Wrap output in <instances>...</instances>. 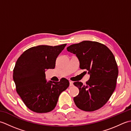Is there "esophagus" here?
Segmentation results:
<instances>
[{"label": "esophagus", "mask_w": 131, "mask_h": 131, "mask_svg": "<svg viewBox=\"0 0 131 131\" xmlns=\"http://www.w3.org/2000/svg\"><path fill=\"white\" fill-rule=\"evenodd\" d=\"M69 83H70V86H73V82L70 81L69 82Z\"/></svg>", "instance_id": "obj_1"}]
</instances>
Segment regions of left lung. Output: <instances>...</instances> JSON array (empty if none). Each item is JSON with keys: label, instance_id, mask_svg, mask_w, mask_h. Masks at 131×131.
<instances>
[{"label": "left lung", "instance_id": "1", "mask_svg": "<svg viewBox=\"0 0 131 131\" xmlns=\"http://www.w3.org/2000/svg\"><path fill=\"white\" fill-rule=\"evenodd\" d=\"M76 55L79 67L85 69L90 77L86 84L74 83L79 93L74 97L77 106L85 112H93L102 107L114 91L118 69L115 57L107 47L96 41H83L67 47Z\"/></svg>", "mask_w": 131, "mask_h": 131}]
</instances>
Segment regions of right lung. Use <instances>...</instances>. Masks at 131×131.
<instances>
[{
    "instance_id": "right-lung-1",
    "label": "right lung",
    "mask_w": 131,
    "mask_h": 131,
    "mask_svg": "<svg viewBox=\"0 0 131 131\" xmlns=\"http://www.w3.org/2000/svg\"><path fill=\"white\" fill-rule=\"evenodd\" d=\"M66 46L33 47L17 61L13 73L17 92L32 112L44 113L53 110L60 94L69 86L65 78L47 81L45 74L47 69L55 68L56 58Z\"/></svg>"
}]
</instances>
